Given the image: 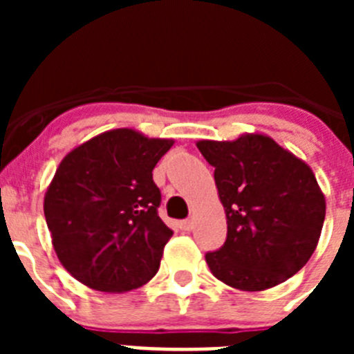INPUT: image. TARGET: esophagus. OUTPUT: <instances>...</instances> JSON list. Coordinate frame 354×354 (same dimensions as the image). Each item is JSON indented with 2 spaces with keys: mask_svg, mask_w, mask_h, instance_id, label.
Instances as JSON below:
<instances>
[{
  "mask_svg": "<svg viewBox=\"0 0 354 354\" xmlns=\"http://www.w3.org/2000/svg\"><path fill=\"white\" fill-rule=\"evenodd\" d=\"M179 227L183 228V230H192V228H193V220H183L179 223Z\"/></svg>",
  "mask_w": 354,
  "mask_h": 354,
  "instance_id": "34e87169",
  "label": "esophagus"
}]
</instances>
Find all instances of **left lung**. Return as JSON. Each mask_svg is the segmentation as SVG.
<instances>
[{
    "label": "left lung",
    "mask_w": 354,
    "mask_h": 354,
    "mask_svg": "<svg viewBox=\"0 0 354 354\" xmlns=\"http://www.w3.org/2000/svg\"><path fill=\"white\" fill-rule=\"evenodd\" d=\"M214 167L227 216V241L205 255L209 270L234 289L257 292L298 273L317 248L326 200L312 168L262 133L232 142L200 140Z\"/></svg>",
    "instance_id": "8db88e82"
}]
</instances>
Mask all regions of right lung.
Returning <instances> with one entry per match:
<instances>
[{
	"label": "right lung",
	"mask_w": 354,
	"mask_h": 354,
	"mask_svg": "<svg viewBox=\"0 0 354 354\" xmlns=\"http://www.w3.org/2000/svg\"><path fill=\"white\" fill-rule=\"evenodd\" d=\"M174 145L129 127L81 143L62 159L44 196L58 261L77 282L101 292L145 286L159 270L170 228L152 170Z\"/></svg>",
	"instance_id": "right-lung-1"
}]
</instances>
